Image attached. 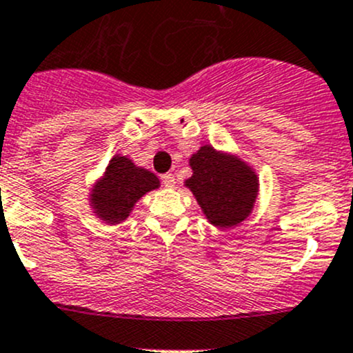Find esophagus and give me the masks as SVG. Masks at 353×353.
Wrapping results in <instances>:
<instances>
[{"label": "esophagus", "mask_w": 353, "mask_h": 353, "mask_svg": "<svg viewBox=\"0 0 353 353\" xmlns=\"http://www.w3.org/2000/svg\"><path fill=\"white\" fill-rule=\"evenodd\" d=\"M160 179H162V184L165 188L176 186V177H174V174H163V176L160 177Z\"/></svg>", "instance_id": "34e87169"}]
</instances>
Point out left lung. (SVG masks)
<instances>
[{
  "mask_svg": "<svg viewBox=\"0 0 353 353\" xmlns=\"http://www.w3.org/2000/svg\"><path fill=\"white\" fill-rule=\"evenodd\" d=\"M193 176L186 186L193 191L206 219L219 227H232L249 215L258 194L256 174L241 160L201 147L191 157Z\"/></svg>",
  "mask_w": 353,
  "mask_h": 353,
  "instance_id": "1",
  "label": "left lung"
}]
</instances>
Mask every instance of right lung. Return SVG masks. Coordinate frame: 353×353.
I'll list each match as a JSON object with an SVG mask.
<instances>
[{"instance_id": "1", "label": "right lung", "mask_w": 353, "mask_h": 353, "mask_svg": "<svg viewBox=\"0 0 353 353\" xmlns=\"http://www.w3.org/2000/svg\"><path fill=\"white\" fill-rule=\"evenodd\" d=\"M159 188L155 174L137 169L126 157H114L108 172L92 193V203L99 215L108 222H121L145 193Z\"/></svg>"}]
</instances>
